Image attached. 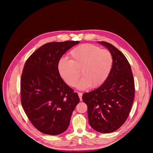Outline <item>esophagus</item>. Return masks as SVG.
Masks as SVG:
<instances>
[{
	"label": "esophagus",
	"instance_id": "1",
	"mask_svg": "<svg viewBox=\"0 0 153 153\" xmlns=\"http://www.w3.org/2000/svg\"><path fill=\"white\" fill-rule=\"evenodd\" d=\"M77 94H78V95H79V98H80V101H82V93L79 92Z\"/></svg>",
	"mask_w": 153,
	"mask_h": 153
}]
</instances>
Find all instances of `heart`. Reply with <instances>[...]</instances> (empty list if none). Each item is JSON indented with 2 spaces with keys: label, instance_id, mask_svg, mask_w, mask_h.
Here are the masks:
<instances>
[{
  "label": "heart",
  "instance_id": "heart-1",
  "mask_svg": "<svg viewBox=\"0 0 153 153\" xmlns=\"http://www.w3.org/2000/svg\"><path fill=\"white\" fill-rule=\"evenodd\" d=\"M70 59H61L57 69L62 79L70 86L78 83L80 90L90 86L97 88L102 85L111 73L113 59L111 53L91 44H82L73 48L68 54Z\"/></svg>",
  "mask_w": 153,
  "mask_h": 153
}]
</instances>
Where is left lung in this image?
Returning a JSON list of instances; mask_svg holds the SVG:
<instances>
[{"instance_id":"left-lung-1","label":"left lung","mask_w":153,"mask_h":153,"mask_svg":"<svg viewBox=\"0 0 153 153\" xmlns=\"http://www.w3.org/2000/svg\"><path fill=\"white\" fill-rule=\"evenodd\" d=\"M113 56V67L105 82L97 89L82 96L88 106L90 126L96 131L109 133L119 129L126 121L134 97L133 73L124 54L106 42H99Z\"/></svg>"}]
</instances>
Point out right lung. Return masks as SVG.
I'll list each match as a JSON object with an SVG mask.
<instances>
[{
  "label": "right lung",
  "instance_id": "obj_1",
  "mask_svg": "<svg viewBox=\"0 0 153 153\" xmlns=\"http://www.w3.org/2000/svg\"><path fill=\"white\" fill-rule=\"evenodd\" d=\"M79 41L49 42L27 60L21 76L20 97L24 110L39 131L58 135L67 130L80 99L64 82L57 65L62 56Z\"/></svg>",
  "mask_w": 153,
  "mask_h": 153
}]
</instances>
